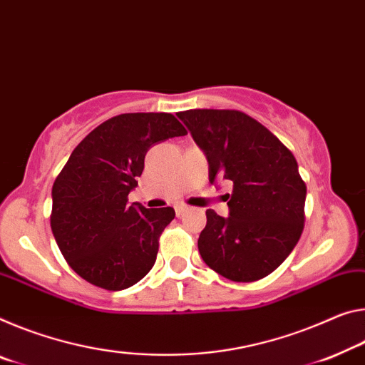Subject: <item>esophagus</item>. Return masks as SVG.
<instances>
[{
	"label": "esophagus",
	"mask_w": 365,
	"mask_h": 365,
	"mask_svg": "<svg viewBox=\"0 0 365 365\" xmlns=\"http://www.w3.org/2000/svg\"><path fill=\"white\" fill-rule=\"evenodd\" d=\"M187 211H188V206H185V205L175 206V214H177V216H182V214L187 212Z\"/></svg>",
	"instance_id": "34e87169"
}]
</instances>
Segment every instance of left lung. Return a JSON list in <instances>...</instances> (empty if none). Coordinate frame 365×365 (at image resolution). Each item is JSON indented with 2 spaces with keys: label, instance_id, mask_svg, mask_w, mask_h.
<instances>
[{
  "label": "left lung",
  "instance_id": "1",
  "mask_svg": "<svg viewBox=\"0 0 365 365\" xmlns=\"http://www.w3.org/2000/svg\"><path fill=\"white\" fill-rule=\"evenodd\" d=\"M210 164V182L229 180V216L206 211L198 250L203 262L235 282L258 281L292 252L304 229L307 187L292 153L239 110L177 113Z\"/></svg>",
  "mask_w": 365,
  "mask_h": 365
}]
</instances>
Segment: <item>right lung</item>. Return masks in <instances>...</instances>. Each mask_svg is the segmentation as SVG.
I'll use <instances>...</instances> for the list:
<instances>
[{"label":"right lung","mask_w":365,"mask_h":365,"mask_svg":"<svg viewBox=\"0 0 365 365\" xmlns=\"http://www.w3.org/2000/svg\"><path fill=\"white\" fill-rule=\"evenodd\" d=\"M172 113H123L81 141L51 188V232L68 264L91 284L121 291L155 263L173 207L128 203L154 144L185 136Z\"/></svg>","instance_id":"add662e5"}]
</instances>
